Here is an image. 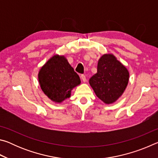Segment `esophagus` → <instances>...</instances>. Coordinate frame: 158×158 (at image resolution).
Here are the masks:
<instances>
[{
  "instance_id": "34e87169",
  "label": "esophagus",
  "mask_w": 158,
  "mask_h": 158,
  "mask_svg": "<svg viewBox=\"0 0 158 158\" xmlns=\"http://www.w3.org/2000/svg\"><path fill=\"white\" fill-rule=\"evenodd\" d=\"M81 79H82V81H84V82L86 81V77H85V76L84 75V74H81Z\"/></svg>"
}]
</instances>
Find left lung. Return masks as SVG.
<instances>
[{
	"instance_id": "1",
	"label": "left lung",
	"mask_w": 158,
	"mask_h": 158,
	"mask_svg": "<svg viewBox=\"0 0 158 158\" xmlns=\"http://www.w3.org/2000/svg\"><path fill=\"white\" fill-rule=\"evenodd\" d=\"M129 73L112 54H105L98 60L97 73L89 79L96 95L106 104H111L126 88Z\"/></svg>"
}]
</instances>
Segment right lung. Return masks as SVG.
<instances>
[{
    "instance_id": "right-lung-1",
    "label": "right lung",
    "mask_w": 158,
    "mask_h": 158,
    "mask_svg": "<svg viewBox=\"0 0 158 158\" xmlns=\"http://www.w3.org/2000/svg\"><path fill=\"white\" fill-rule=\"evenodd\" d=\"M38 79L44 94L56 102L69 98L71 90L81 83L79 75L66 58L58 55L50 58L42 67Z\"/></svg>"
}]
</instances>
